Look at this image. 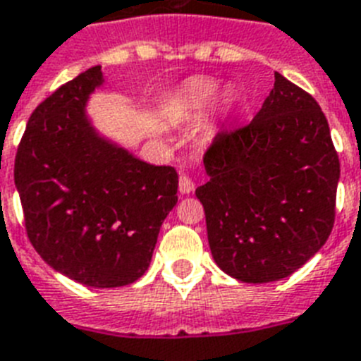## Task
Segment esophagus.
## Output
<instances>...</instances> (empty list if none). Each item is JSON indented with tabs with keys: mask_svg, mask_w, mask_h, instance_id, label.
<instances>
[{
	"mask_svg": "<svg viewBox=\"0 0 361 361\" xmlns=\"http://www.w3.org/2000/svg\"><path fill=\"white\" fill-rule=\"evenodd\" d=\"M193 190H195V184H193V180L188 175H180V178H178V192L180 193H192Z\"/></svg>",
	"mask_w": 361,
	"mask_h": 361,
	"instance_id": "esophagus-1",
	"label": "esophagus"
}]
</instances>
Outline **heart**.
<instances>
[{
    "instance_id": "obj_1",
    "label": "heart",
    "mask_w": 361,
    "mask_h": 361,
    "mask_svg": "<svg viewBox=\"0 0 361 361\" xmlns=\"http://www.w3.org/2000/svg\"><path fill=\"white\" fill-rule=\"evenodd\" d=\"M219 85L217 80L210 77H192L184 80L177 90L171 95V110L178 116H190L202 112L204 109L212 105L216 99ZM219 105L223 110L232 109L234 105V95L231 92H223L219 97Z\"/></svg>"
}]
</instances>
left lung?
<instances>
[{
    "instance_id": "1",
    "label": "left lung",
    "mask_w": 361,
    "mask_h": 361,
    "mask_svg": "<svg viewBox=\"0 0 361 361\" xmlns=\"http://www.w3.org/2000/svg\"><path fill=\"white\" fill-rule=\"evenodd\" d=\"M195 190L214 262L249 284L290 276L334 227L339 160L317 101L275 71V86L245 127L221 130Z\"/></svg>"
}]
</instances>
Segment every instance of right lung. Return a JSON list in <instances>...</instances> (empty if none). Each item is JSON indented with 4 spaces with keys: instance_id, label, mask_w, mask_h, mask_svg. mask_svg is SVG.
Listing matches in <instances>:
<instances>
[{
    "instance_id": "1",
    "label": "right lung",
    "mask_w": 361,
    "mask_h": 361,
    "mask_svg": "<svg viewBox=\"0 0 361 361\" xmlns=\"http://www.w3.org/2000/svg\"><path fill=\"white\" fill-rule=\"evenodd\" d=\"M105 85L94 66L29 118L14 162L27 236L47 266L90 288L133 284L177 204L178 175L103 136L86 112Z\"/></svg>"
}]
</instances>
